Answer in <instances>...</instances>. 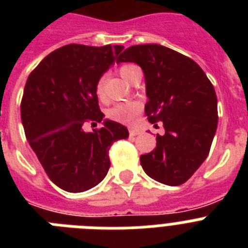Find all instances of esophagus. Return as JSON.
<instances>
[{"instance_id":"esophagus-1","label":"esophagus","mask_w":248,"mask_h":248,"mask_svg":"<svg viewBox=\"0 0 248 248\" xmlns=\"http://www.w3.org/2000/svg\"><path fill=\"white\" fill-rule=\"evenodd\" d=\"M141 131H140L139 128H130V136H136V135H140Z\"/></svg>"}]
</instances>
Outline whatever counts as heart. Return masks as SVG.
<instances>
[{
	"instance_id": "1",
	"label": "heart",
	"mask_w": 248,
	"mask_h": 248,
	"mask_svg": "<svg viewBox=\"0 0 248 248\" xmlns=\"http://www.w3.org/2000/svg\"><path fill=\"white\" fill-rule=\"evenodd\" d=\"M136 69H139V68L134 64H124V65L120 67L118 72L124 79L130 81ZM95 93L99 97H103V95H104V77L103 76L96 81ZM140 110H141V104L139 101H126V103L116 104L113 108L109 109L108 117L110 120L121 122V124H131L132 121L138 117Z\"/></svg>"
}]
</instances>
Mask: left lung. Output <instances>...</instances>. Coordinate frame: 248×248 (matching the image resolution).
I'll return each instance as SVG.
<instances>
[{
	"label": "left lung",
	"instance_id": "1",
	"mask_svg": "<svg viewBox=\"0 0 248 248\" xmlns=\"http://www.w3.org/2000/svg\"><path fill=\"white\" fill-rule=\"evenodd\" d=\"M131 62L145 77L148 121L162 124L157 145L140 155L148 176L166 185L184 184L196 172L211 148L217 127L215 89L198 64L161 45H136L126 48L117 63Z\"/></svg>",
	"mask_w": 248,
	"mask_h": 248
}]
</instances>
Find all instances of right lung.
I'll return each mask as SVG.
<instances>
[{
	"instance_id": "add662e5",
	"label": "right lung",
	"mask_w": 248,
	"mask_h": 248,
	"mask_svg": "<svg viewBox=\"0 0 248 248\" xmlns=\"http://www.w3.org/2000/svg\"><path fill=\"white\" fill-rule=\"evenodd\" d=\"M122 50L121 45H67L48 54L27 79L20 104L25 136L63 190L79 193L99 184L110 167V145L128 138L124 124L109 120L83 131L86 122L103 121L95 85Z\"/></svg>"
}]
</instances>
